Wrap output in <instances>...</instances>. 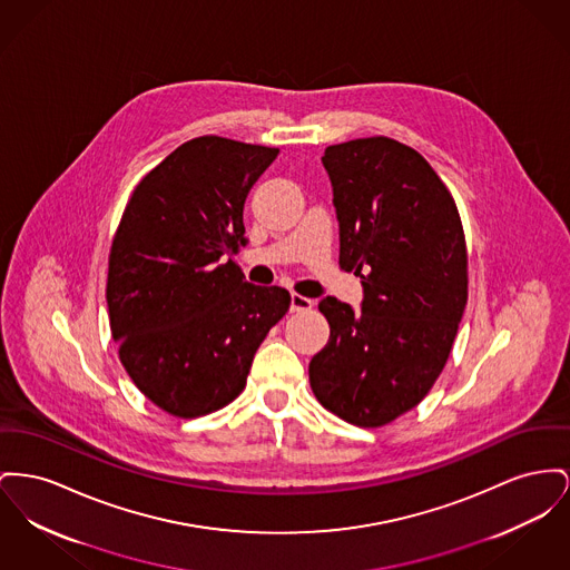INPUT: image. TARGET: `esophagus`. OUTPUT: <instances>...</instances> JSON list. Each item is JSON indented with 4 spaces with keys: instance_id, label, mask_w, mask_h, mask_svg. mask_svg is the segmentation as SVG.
Instances as JSON below:
<instances>
[{
    "instance_id": "1",
    "label": "esophagus",
    "mask_w": 570,
    "mask_h": 570,
    "mask_svg": "<svg viewBox=\"0 0 570 570\" xmlns=\"http://www.w3.org/2000/svg\"><path fill=\"white\" fill-rule=\"evenodd\" d=\"M312 307H314L312 299L293 293V297H291V309H293V312H307V309H312Z\"/></svg>"
}]
</instances>
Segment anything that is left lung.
Listing matches in <instances>:
<instances>
[{
    "instance_id": "obj_1",
    "label": "left lung",
    "mask_w": 570,
    "mask_h": 570,
    "mask_svg": "<svg viewBox=\"0 0 570 570\" xmlns=\"http://www.w3.org/2000/svg\"><path fill=\"white\" fill-rule=\"evenodd\" d=\"M340 268L362 277V312L318 303L330 342L309 385L348 424L379 429L417 406L445 366L468 303V245L450 189L385 135L327 146Z\"/></svg>"
}]
</instances>
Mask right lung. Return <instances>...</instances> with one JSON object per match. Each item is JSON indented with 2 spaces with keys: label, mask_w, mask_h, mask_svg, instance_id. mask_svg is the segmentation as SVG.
Segmentation results:
<instances>
[{
  "label": "right lung",
  "mask_w": 570,
  "mask_h": 570,
  "mask_svg": "<svg viewBox=\"0 0 570 570\" xmlns=\"http://www.w3.org/2000/svg\"><path fill=\"white\" fill-rule=\"evenodd\" d=\"M277 148L202 135L134 189L111 240L109 330L137 390L180 420L245 390L254 355L291 293L245 282L243 206Z\"/></svg>",
  "instance_id": "obj_1"
}]
</instances>
